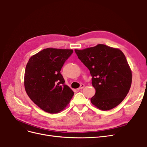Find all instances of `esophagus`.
<instances>
[{
    "label": "esophagus",
    "mask_w": 147,
    "mask_h": 147,
    "mask_svg": "<svg viewBox=\"0 0 147 147\" xmlns=\"http://www.w3.org/2000/svg\"><path fill=\"white\" fill-rule=\"evenodd\" d=\"M84 87V84H81V86H80V88H78V90H82V89H83Z\"/></svg>",
    "instance_id": "34e87169"
}]
</instances>
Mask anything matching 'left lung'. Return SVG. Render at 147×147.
I'll return each instance as SVG.
<instances>
[{
  "label": "left lung",
  "mask_w": 147,
  "mask_h": 147,
  "mask_svg": "<svg viewBox=\"0 0 147 147\" xmlns=\"http://www.w3.org/2000/svg\"><path fill=\"white\" fill-rule=\"evenodd\" d=\"M75 51L92 76L96 93L91 103L104 111L118 105L127 96L132 83V71L124 53L103 44Z\"/></svg>",
  "instance_id": "obj_1"
}]
</instances>
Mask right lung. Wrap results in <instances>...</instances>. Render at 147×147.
<instances>
[{"instance_id":"1","label":"right lung","mask_w":147,"mask_h":147,"mask_svg":"<svg viewBox=\"0 0 147 147\" xmlns=\"http://www.w3.org/2000/svg\"><path fill=\"white\" fill-rule=\"evenodd\" d=\"M73 50L48 48L30 57L24 73L26 93L45 112L57 113L63 110L74 92L64 84L60 71Z\"/></svg>"}]
</instances>
